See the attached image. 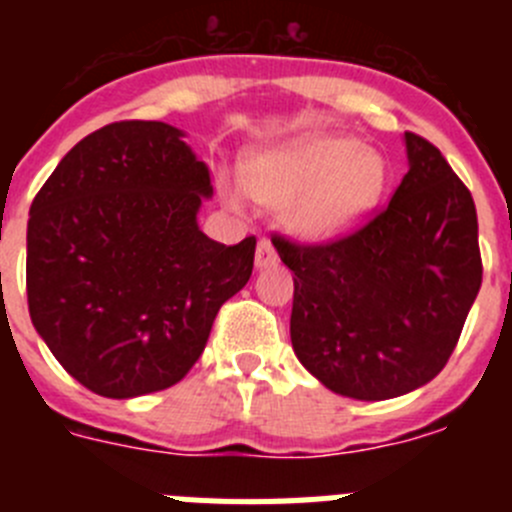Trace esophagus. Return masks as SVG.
Wrapping results in <instances>:
<instances>
[{
    "mask_svg": "<svg viewBox=\"0 0 512 512\" xmlns=\"http://www.w3.org/2000/svg\"><path fill=\"white\" fill-rule=\"evenodd\" d=\"M277 259V248L271 246L269 238H261L259 246H256V266H259V269H266V266L277 264Z\"/></svg>",
    "mask_w": 512,
    "mask_h": 512,
    "instance_id": "1",
    "label": "esophagus"
}]
</instances>
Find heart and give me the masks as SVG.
<instances>
[{
	"mask_svg": "<svg viewBox=\"0 0 512 512\" xmlns=\"http://www.w3.org/2000/svg\"><path fill=\"white\" fill-rule=\"evenodd\" d=\"M387 164L351 135H310L248 164L246 189L266 205H289L295 228L310 238H333L359 225L379 202Z\"/></svg>",
	"mask_w": 512,
	"mask_h": 512,
	"instance_id": "b5f03b06",
	"label": "heart"
}]
</instances>
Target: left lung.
I'll return each instance as SVG.
<instances>
[{
	"label": "left lung",
	"mask_w": 512,
	"mask_h": 512,
	"mask_svg": "<svg viewBox=\"0 0 512 512\" xmlns=\"http://www.w3.org/2000/svg\"><path fill=\"white\" fill-rule=\"evenodd\" d=\"M410 171L364 225L330 241L271 243L295 274L289 336L328 390L390 400L441 372L482 284L472 192L423 135Z\"/></svg>",
	"instance_id": "8db88e82"
}]
</instances>
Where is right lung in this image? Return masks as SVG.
Masks as SVG:
<instances>
[{"label":"right lung","mask_w":512,"mask_h":512,"mask_svg":"<svg viewBox=\"0 0 512 512\" xmlns=\"http://www.w3.org/2000/svg\"><path fill=\"white\" fill-rule=\"evenodd\" d=\"M156 120H120L79 140L35 194L27 307L58 364L102 397L182 382L217 310L253 271L256 238H207L197 210L210 174Z\"/></svg>","instance_id":"right-lung-1"}]
</instances>
